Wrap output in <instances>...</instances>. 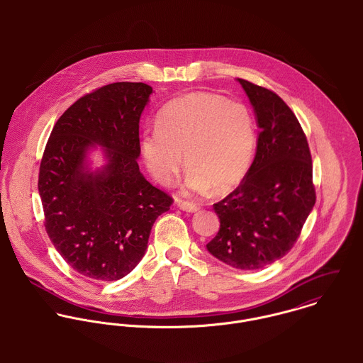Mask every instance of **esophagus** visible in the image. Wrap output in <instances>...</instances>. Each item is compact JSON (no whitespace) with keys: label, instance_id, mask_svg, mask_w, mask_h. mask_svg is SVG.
Instances as JSON below:
<instances>
[{"label":"esophagus","instance_id":"esophagus-1","mask_svg":"<svg viewBox=\"0 0 363 363\" xmlns=\"http://www.w3.org/2000/svg\"><path fill=\"white\" fill-rule=\"evenodd\" d=\"M177 207L186 211V212H196V211L200 209L197 204H193V203H189V201H182V200L177 201Z\"/></svg>","mask_w":363,"mask_h":363}]
</instances>
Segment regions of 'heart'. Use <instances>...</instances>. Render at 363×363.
I'll list each match as a JSON object with an SVG mask.
<instances>
[{"mask_svg": "<svg viewBox=\"0 0 363 363\" xmlns=\"http://www.w3.org/2000/svg\"><path fill=\"white\" fill-rule=\"evenodd\" d=\"M255 147L250 110L211 94H189L169 102L141 141L148 170L164 186L176 179L186 155V194L211 187L216 194L230 191L247 173Z\"/></svg>", "mask_w": 363, "mask_h": 363, "instance_id": "b5f03b06", "label": "heart"}]
</instances>
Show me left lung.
I'll return each mask as SVG.
<instances>
[{
	"label": "left lung",
	"instance_id": "1",
	"mask_svg": "<svg viewBox=\"0 0 363 363\" xmlns=\"http://www.w3.org/2000/svg\"><path fill=\"white\" fill-rule=\"evenodd\" d=\"M238 81L256 114L257 151L240 186L213 204L220 228L207 250L247 271L272 264L294 247L315 191L309 144L294 111L272 91Z\"/></svg>",
	"mask_w": 363,
	"mask_h": 363
}]
</instances>
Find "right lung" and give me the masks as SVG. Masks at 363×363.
Returning <instances> with one entry per match:
<instances>
[{
    "label": "right lung",
    "mask_w": 363,
    "mask_h": 363,
    "mask_svg": "<svg viewBox=\"0 0 363 363\" xmlns=\"http://www.w3.org/2000/svg\"><path fill=\"white\" fill-rule=\"evenodd\" d=\"M152 88L114 82L69 106L57 120L39 172L45 226L54 247L77 272L117 281L141 261L156 218L172 197L140 172V118ZM102 146L106 163L90 169Z\"/></svg>",
    "instance_id": "obj_1"
}]
</instances>
